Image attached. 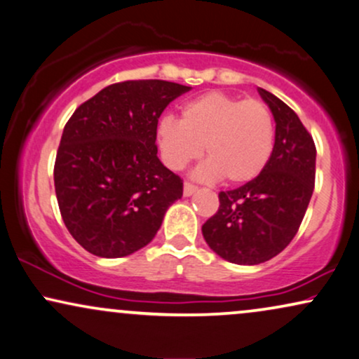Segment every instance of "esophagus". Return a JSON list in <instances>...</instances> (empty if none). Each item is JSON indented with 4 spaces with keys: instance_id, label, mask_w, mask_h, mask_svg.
Listing matches in <instances>:
<instances>
[{
    "instance_id": "obj_1",
    "label": "esophagus",
    "mask_w": 359,
    "mask_h": 359,
    "mask_svg": "<svg viewBox=\"0 0 359 359\" xmlns=\"http://www.w3.org/2000/svg\"><path fill=\"white\" fill-rule=\"evenodd\" d=\"M195 192H197V187H195V185L189 184V182L184 184V195H185V197H190V195H194Z\"/></svg>"
}]
</instances>
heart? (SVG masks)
Instances as JSON below:
<instances>
[{
  "label": "heart",
  "instance_id": "b5f03b06",
  "mask_svg": "<svg viewBox=\"0 0 359 359\" xmlns=\"http://www.w3.org/2000/svg\"><path fill=\"white\" fill-rule=\"evenodd\" d=\"M273 144V116L265 104L219 90L185 102L180 121L165 116L157 124L158 151L170 169H185L205 146L210 158L194 172L202 182H250L269 164Z\"/></svg>",
  "mask_w": 359,
  "mask_h": 359
}]
</instances>
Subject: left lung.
<instances>
[{"label":"left lung","instance_id":"1","mask_svg":"<svg viewBox=\"0 0 359 359\" xmlns=\"http://www.w3.org/2000/svg\"><path fill=\"white\" fill-rule=\"evenodd\" d=\"M275 119L273 152L257 179L220 192L219 212L202 226L208 247L226 262L258 265L288 247L315 187L316 149L300 117L258 88Z\"/></svg>","mask_w":359,"mask_h":359}]
</instances>
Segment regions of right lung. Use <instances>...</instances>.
I'll use <instances>...</instances> for the list:
<instances>
[{
    "label": "right lung",
    "mask_w": 359,
    "mask_h": 359,
    "mask_svg": "<svg viewBox=\"0 0 359 359\" xmlns=\"http://www.w3.org/2000/svg\"><path fill=\"white\" fill-rule=\"evenodd\" d=\"M189 86L111 84L76 109L62 130L54 189L65 225L89 253L121 258L152 242L184 185L157 157V122Z\"/></svg>",
    "instance_id": "1"
}]
</instances>
